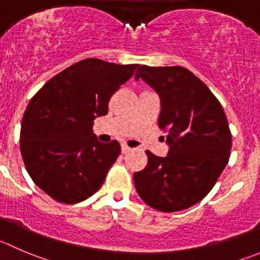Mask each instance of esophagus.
Returning <instances> with one entry per match:
<instances>
[{
	"label": "esophagus",
	"instance_id": "obj_1",
	"mask_svg": "<svg viewBox=\"0 0 260 260\" xmlns=\"http://www.w3.org/2000/svg\"><path fill=\"white\" fill-rule=\"evenodd\" d=\"M131 150H132V148L128 147L127 145H122V153H127V152H129Z\"/></svg>",
	"mask_w": 260,
	"mask_h": 260
}]
</instances>
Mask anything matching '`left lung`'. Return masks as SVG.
Here are the masks:
<instances>
[{
  "instance_id": "left-lung-1",
  "label": "left lung",
  "mask_w": 260,
  "mask_h": 260,
  "mask_svg": "<svg viewBox=\"0 0 260 260\" xmlns=\"http://www.w3.org/2000/svg\"><path fill=\"white\" fill-rule=\"evenodd\" d=\"M158 92V128L170 145L166 157L146 151L148 162L133 175L143 202L161 212L202 201L228 165L231 131L222 105L207 85L181 66H138L136 80Z\"/></svg>"
}]
</instances>
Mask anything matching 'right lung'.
Instances as JSON below:
<instances>
[{"instance_id":"right-lung-1","label":"right lung","mask_w":260,"mask_h":260,"mask_svg":"<svg viewBox=\"0 0 260 260\" xmlns=\"http://www.w3.org/2000/svg\"><path fill=\"white\" fill-rule=\"evenodd\" d=\"M138 64L86 58L49 80L30 100L21 122L20 151L30 178L59 203L96 193L120 153L118 141L102 143L94 119Z\"/></svg>"}]
</instances>
